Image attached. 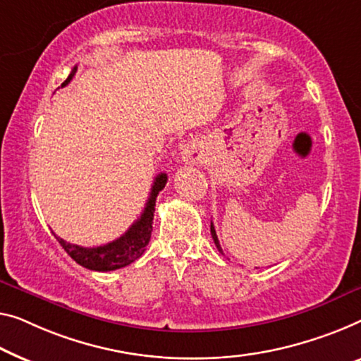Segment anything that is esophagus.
Masks as SVG:
<instances>
[{"mask_svg": "<svg viewBox=\"0 0 361 361\" xmlns=\"http://www.w3.org/2000/svg\"><path fill=\"white\" fill-rule=\"evenodd\" d=\"M181 157H183V162L190 164V165H197V164L204 162L202 149L195 141L186 144L185 149H183V152H181Z\"/></svg>", "mask_w": 361, "mask_h": 361, "instance_id": "esophagus-1", "label": "esophagus"}]
</instances>
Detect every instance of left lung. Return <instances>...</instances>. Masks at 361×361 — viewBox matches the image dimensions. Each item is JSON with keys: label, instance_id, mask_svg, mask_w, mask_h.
I'll list each match as a JSON object with an SVG mask.
<instances>
[{"label": "left lung", "instance_id": "8db88e82", "mask_svg": "<svg viewBox=\"0 0 361 361\" xmlns=\"http://www.w3.org/2000/svg\"><path fill=\"white\" fill-rule=\"evenodd\" d=\"M211 235H212V238H214V243H215V246H217V250L222 252V248H220V243H219V238H217V233H215V228H214V225H212V222H211Z\"/></svg>", "mask_w": 361, "mask_h": 361}]
</instances>
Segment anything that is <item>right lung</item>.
I'll use <instances>...</instances> for the list:
<instances>
[{"label": "right lung", "mask_w": 361, "mask_h": 361, "mask_svg": "<svg viewBox=\"0 0 361 361\" xmlns=\"http://www.w3.org/2000/svg\"><path fill=\"white\" fill-rule=\"evenodd\" d=\"M76 69L78 66H74L68 79L61 84V87L71 82L74 74H76ZM166 181H169V178H166L165 173L155 176L152 190H150V196L147 199L146 207H144L141 217L128 228V232L125 235H121L120 238L111 241V243H106L104 246H95V248H84V246L68 243V241H64L60 236H56L53 232L51 233L55 235L58 243L63 246L64 251H66L79 266L90 269V271L109 272L115 271V269L129 266L131 262L142 256V252L146 251V246L149 245L150 233H152L155 199H157L159 192L165 188Z\"/></svg>", "instance_id": "right-lung-1"}]
</instances>
